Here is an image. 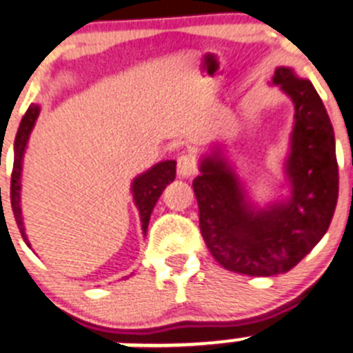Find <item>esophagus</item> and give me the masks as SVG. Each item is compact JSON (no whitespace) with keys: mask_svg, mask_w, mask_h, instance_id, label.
Returning <instances> with one entry per match:
<instances>
[{"mask_svg":"<svg viewBox=\"0 0 353 353\" xmlns=\"http://www.w3.org/2000/svg\"><path fill=\"white\" fill-rule=\"evenodd\" d=\"M176 171H179L180 179H190L196 174V161L189 154H182L176 161Z\"/></svg>","mask_w":353,"mask_h":353,"instance_id":"obj_1","label":"esophagus"}]
</instances>
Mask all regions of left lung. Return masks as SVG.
I'll return each instance as SVG.
<instances>
[{"mask_svg": "<svg viewBox=\"0 0 353 353\" xmlns=\"http://www.w3.org/2000/svg\"><path fill=\"white\" fill-rule=\"evenodd\" d=\"M270 85L294 107L284 159L286 196L265 206L253 203L223 143L201 156L192 182L210 253L227 270L254 277L284 274L300 263L327 232L338 201L334 132L321 97L286 65L275 69Z\"/></svg>", "mask_w": 353, "mask_h": 353, "instance_id": "obj_1", "label": "left lung"}]
</instances>
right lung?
I'll list each match as a JSON object with an SVG mask.
<instances>
[{
    "instance_id": "add662e5",
    "label": "right lung",
    "mask_w": 353,
    "mask_h": 353,
    "mask_svg": "<svg viewBox=\"0 0 353 353\" xmlns=\"http://www.w3.org/2000/svg\"><path fill=\"white\" fill-rule=\"evenodd\" d=\"M39 110L41 109H39L38 103H31L29 105L28 112H26V116L20 121L15 143H13V171L12 185H10V197H12V210L13 214H15V221L19 225L22 239L26 241L28 246H31V244H29L28 236H26V227H23L22 220V208H20V189H22V182H20V179H22L23 154H26V149H28L29 137H31L32 128H34ZM174 174H176V161H161V163L154 164L150 170L143 171L142 174L135 176V180L132 182L133 201H135V206L139 208L143 236L147 234L150 213H152L157 199L163 194V190L166 189V185H170L173 182Z\"/></svg>"
}]
</instances>
